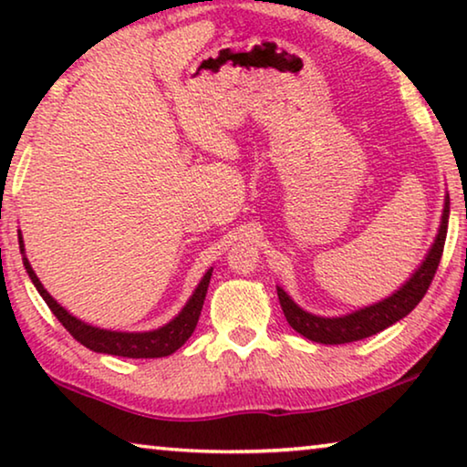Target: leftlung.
Segmentation results:
<instances>
[{"mask_svg": "<svg viewBox=\"0 0 467 467\" xmlns=\"http://www.w3.org/2000/svg\"><path fill=\"white\" fill-rule=\"evenodd\" d=\"M447 224H449V193L445 195V205H442V216L439 233L434 236V243L431 244L429 253L422 259V264L416 267L414 274L401 284V286L379 303L368 306H362L358 311L339 315V317H321V315H313L309 311L300 309V306L288 296V292L278 288L280 306L284 311V317L290 323V327L298 331L300 336L317 344H348L357 342V339H365L368 336H375L379 331L387 329L393 323L404 319L406 315L420 303L422 296L429 290L431 282L434 278V272L441 264L442 247H445L447 239Z\"/></svg>", "mask_w": 467, "mask_h": 467, "instance_id": "obj_1", "label": "left lung"}]
</instances>
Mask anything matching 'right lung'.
<instances>
[{
	"instance_id": "1",
	"label": "right lung",
	"mask_w": 467,
	"mask_h": 467,
	"mask_svg": "<svg viewBox=\"0 0 467 467\" xmlns=\"http://www.w3.org/2000/svg\"><path fill=\"white\" fill-rule=\"evenodd\" d=\"M18 243H20V253H22V264H25L28 278L33 280L38 295L43 296L47 305H49V309L53 311L55 317L59 319L61 326L66 327L82 346L90 348V350L100 352V354H113V357H123V358H162V357H169L172 352H177L179 348L192 337L193 329L197 326V319H200L205 292H208V286H210L212 267L203 274V278L200 280V284H197L193 295L189 296V300L185 303L183 309L179 311L177 317H172L169 323H164L162 327L150 329V331H110V329L94 327L90 323L78 319L72 313L63 309L57 300L45 290L41 280L36 278L33 265H30L26 257L22 233H18Z\"/></svg>"
}]
</instances>
